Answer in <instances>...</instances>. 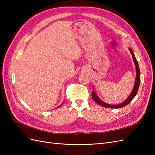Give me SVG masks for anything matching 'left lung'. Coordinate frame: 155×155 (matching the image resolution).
Listing matches in <instances>:
<instances>
[{
	"mask_svg": "<svg viewBox=\"0 0 155 155\" xmlns=\"http://www.w3.org/2000/svg\"><path fill=\"white\" fill-rule=\"evenodd\" d=\"M129 50L130 51L131 54H132V57L133 58V61L134 62V64L136 65V70H137V76H136V80H135V83H134V88L133 89V91L131 92L130 95L129 96V97L125 101H124L122 104H120L119 105H109L107 104L106 103L104 102L103 101H101V100L99 99L96 93L94 92V91L92 92V97L93 98V100L96 101V103L98 105H100L104 107H106V108H110V109H118V108H121L124 107L125 106H126L127 105H128L129 103L133 100V98L136 96V95L137 94V92L138 91L139 88V86H140V68H139V66H138V63L137 62V60L136 59L134 54L133 53V50H131L130 48H129Z\"/></svg>",
	"mask_w": 155,
	"mask_h": 155,
	"instance_id": "left-lung-1",
	"label": "left lung"
}]
</instances>
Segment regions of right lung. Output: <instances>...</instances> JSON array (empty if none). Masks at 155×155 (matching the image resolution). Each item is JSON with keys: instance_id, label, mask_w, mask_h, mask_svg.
Here are the masks:
<instances>
[{"instance_id": "1", "label": "right lung", "mask_w": 155, "mask_h": 155, "mask_svg": "<svg viewBox=\"0 0 155 155\" xmlns=\"http://www.w3.org/2000/svg\"><path fill=\"white\" fill-rule=\"evenodd\" d=\"M61 105H60V106H61ZM60 106H59V107H60Z\"/></svg>"}]
</instances>
